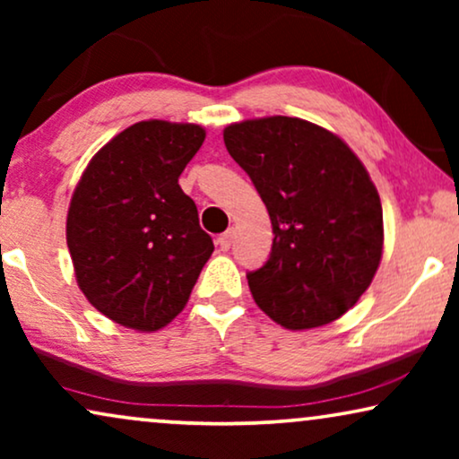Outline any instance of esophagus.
I'll return each instance as SVG.
<instances>
[{
	"label": "esophagus",
	"instance_id": "34e87169",
	"mask_svg": "<svg viewBox=\"0 0 459 459\" xmlns=\"http://www.w3.org/2000/svg\"><path fill=\"white\" fill-rule=\"evenodd\" d=\"M231 242H234V231H231V230L223 231V234L217 238V244H219V248H221V250H230Z\"/></svg>",
	"mask_w": 459,
	"mask_h": 459
}]
</instances>
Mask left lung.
<instances>
[{
  "label": "left lung",
  "mask_w": 459,
  "mask_h": 459,
  "mask_svg": "<svg viewBox=\"0 0 459 459\" xmlns=\"http://www.w3.org/2000/svg\"><path fill=\"white\" fill-rule=\"evenodd\" d=\"M223 142L273 228L267 263L247 275L255 303L288 330L334 322L382 259V204L366 167L341 137L303 118L234 123Z\"/></svg>",
  "instance_id": "left-lung-1"
}]
</instances>
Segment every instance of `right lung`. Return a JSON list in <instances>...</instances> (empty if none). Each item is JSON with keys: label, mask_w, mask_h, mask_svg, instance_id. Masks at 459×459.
Instances as JSON below:
<instances>
[{"label": "right lung", "mask_w": 459, "mask_h": 459, "mask_svg": "<svg viewBox=\"0 0 459 459\" xmlns=\"http://www.w3.org/2000/svg\"><path fill=\"white\" fill-rule=\"evenodd\" d=\"M204 135L192 123H135L93 156L74 187L66 244L77 284L125 328H165L215 250L179 187Z\"/></svg>", "instance_id": "right-lung-1"}]
</instances>
